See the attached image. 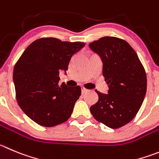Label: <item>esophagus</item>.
Wrapping results in <instances>:
<instances>
[{"instance_id": "1", "label": "esophagus", "mask_w": 159, "mask_h": 159, "mask_svg": "<svg viewBox=\"0 0 159 159\" xmlns=\"http://www.w3.org/2000/svg\"><path fill=\"white\" fill-rule=\"evenodd\" d=\"M88 91H89V90L86 89H85V88H81V93H82V94H84V93H87V92H88Z\"/></svg>"}]
</instances>
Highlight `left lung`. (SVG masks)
Instances as JSON below:
<instances>
[{
    "label": "left lung",
    "mask_w": 159,
    "mask_h": 159,
    "mask_svg": "<svg viewBox=\"0 0 159 159\" xmlns=\"http://www.w3.org/2000/svg\"><path fill=\"white\" fill-rule=\"evenodd\" d=\"M103 63L107 94L96 90L99 100L90 107L96 120L111 129L128 124L140 110L147 92L144 68L127 41L103 37L89 44Z\"/></svg>",
    "instance_id": "left-lung-1"
}]
</instances>
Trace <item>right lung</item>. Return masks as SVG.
<instances>
[{"label": "right lung", "mask_w": 159, "mask_h": 159, "mask_svg": "<svg viewBox=\"0 0 159 159\" xmlns=\"http://www.w3.org/2000/svg\"><path fill=\"white\" fill-rule=\"evenodd\" d=\"M83 42L41 38L31 43L15 65L13 81L16 100L23 111L44 127L65 122L70 117L81 87L59 85V74H66L70 59Z\"/></svg>", "instance_id": "right-lung-1"}]
</instances>
